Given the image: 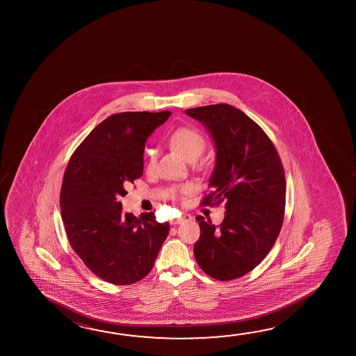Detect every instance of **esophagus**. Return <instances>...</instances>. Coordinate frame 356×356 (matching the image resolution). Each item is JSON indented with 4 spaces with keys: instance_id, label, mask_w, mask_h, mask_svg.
Returning a JSON list of instances; mask_svg holds the SVG:
<instances>
[{
    "instance_id": "obj_1",
    "label": "esophagus",
    "mask_w": 356,
    "mask_h": 356,
    "mask_svg": "<svg viewBox=\"0 0 356 356\" xmlns=\"http://www.w3.org/2000/svg\"><path fill=\"white\" fill-rule=\"evenodd\" d=\"M193 220V217L190 215H184L180 218H176L175 221H174V225H181V223H184V222L191 221Z\"/></svg>"
}]
</instances>
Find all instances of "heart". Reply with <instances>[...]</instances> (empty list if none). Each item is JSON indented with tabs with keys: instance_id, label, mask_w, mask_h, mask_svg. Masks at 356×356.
Masks as SVG:
<instances>
[{
	"instance_id": "obj_1",
	"label": "heart",
	"mask_w": 356,
	"mask_h": 356,
	"mask_svg": "<svg viewBox=\"0 0 356 356\" xmlns=\"http://www.w3.org/2000/svg\"><path fill=\"white\" fill-rule=\"evenodd\" d=\"M170 145L188 161H195L202 155L206 147V139L197 129L184 127V128L176 129L175 131L170 135ZM146 158H147V169H154L156 163V152L154 150H147ZM193 191V184H185L172 188L174 195H187Z\"/></svg>"
}]
</instances>
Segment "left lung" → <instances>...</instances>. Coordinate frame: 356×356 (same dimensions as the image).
Returning a JSON list of instances; mask_svg holds the SVG:
<instances>
[{
	"label": "left lung",
	"mask_w": 356,
	"mask_h": 356,
	"mask_svg": "<svg viewBox=\"0 0 356 356\" xmlns=\"http://www.w3.org/2000/svg\"><path fill=\"white\" fill-rule=\"evenodd\" d=\"M185 113L202 122L215 143L211 191L202 204L226 201L220 226L196 217L201 234L193 254L212 278L237 280L262 262L280 234L286 207L284 169L273 143L243 111L215 104Z\"/></svg>",
	"instance_id": "8db88e82"
}]
</instances>
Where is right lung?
Returning <instances> with one entry per match:
<instances>
[{"label": "right lung", "mask_w": 356, "mask_h": 356, "mask_svg": "<svg viewBox=\"0 0 356 356\" xmlns=\"http://www.w3.org/2000/svg\"><path fill=\"white\" fill-rule=\"evenodd\" d=\"M169 111H124L106 118L73 152L63 176L60 213L73 251L99 278L117 286L154 267L170 225L154 212L122 213L120 197L143 176L144 147Z\"/></svg>", "instance_id": "add662e5"}]
</instances>
